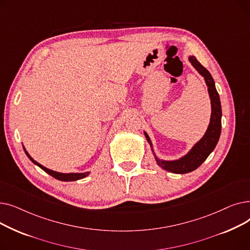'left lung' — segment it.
<instances>
[{
  "mask_svg": "<svg viewBox=\"0 0 250 250\" xmlns=\"http://www.w3.org/2000/svg\"><path fill=\"white\" fill-rule=\"evenodd\" d=\"M188 60L194 67V69L204 77L205 82L208 86L209 99H211V105H212L211 120H209V125L208 126L206 134L198 143L195 144L187 155L181 157V158H179L178 160L166 161V160L159 159L158 157L155 155L151 140L147 135V133L144 132L148 143L150 144V146L152 148L157 164L164 170H166V171L176 173V174H185V173L191 172L203 164V162L208 158V156L214 151L217 143L219 141V138L221 135V127H222L221 102H220V96L215 87L214 79L211 76V74H209V72L205 67H203V65L200 63V62L193 56H190Z\"/></svg>",
  "mask_w": 250,
  "mask_h": 250,
  "instance_id": "obj_1",
  "label": "left lung"
}]
</instances>
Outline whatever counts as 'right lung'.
<instances>
[{
	"instance_id": "add662e5",
	"label": "right lung",
	"mask_w": 250,
	"mask_h": 250,
	"mask_svg": "<svg viewBox=\"0 0 250 250\" xmlns=\"http://www.w3.org/2000/svg\"><path fill=\"white\" fill-rule=\"evenodd\" d=\"M24 151L26 153V155H27L28 158L35 164L37 165L38 167H41L43 171H45L47 174L51 175L52 177H55L56 179H59V180H62V181H74V180H79V179H82L84 177H86L87 175H89L90 172H84V173H61V172H57V171H54V170H50L44 166H42V164H39L38 162H36L32 157L28 154V152L25 150L24 148Z\"/></svg>"
}]
</instances>
